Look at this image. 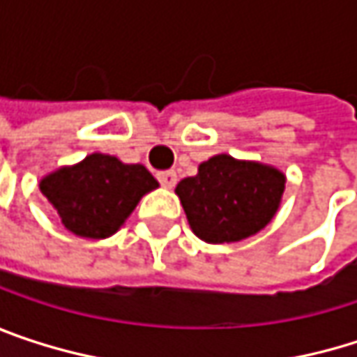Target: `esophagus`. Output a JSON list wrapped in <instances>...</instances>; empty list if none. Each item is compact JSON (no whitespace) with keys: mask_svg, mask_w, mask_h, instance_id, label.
Listing matches in <instances>:
<instances>
[{"mask_svg":"<svg viewBox=\"0 0 357 357\" xmlns=\"http://www.w3.org/2000/svg\"><path fill=\"white\" fill-rule=\"evenodd\" d=\"M157 178H159L163 188H174L178 181V174L176 172H161V174H157Z\"/></svg>","mask_w":357,"mask_h":357,"instance_id":"1","label":"esophagus"}]
</instances>
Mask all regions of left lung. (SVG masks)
I'll return each mask as SVG.
<instances>
[{"label": "left lung", "instance_id": "1", "mask_svg": "<svg viewBox=\"0 0 357 357\" xmlns=\"http://www.w3.org/2000/svg\"><path fill=\"white\" fill-rule=\"evenodd\" d=\"M285 176L264 163L215 155L181 179L176 194L192 231L208 244L240 242L258 234L275 217Z\"/></svg>", "mask_w": 357, "mask_h": 357}]
</instances>
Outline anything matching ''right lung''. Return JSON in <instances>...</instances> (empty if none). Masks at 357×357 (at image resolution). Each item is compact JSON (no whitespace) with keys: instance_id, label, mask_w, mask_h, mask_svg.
I'll return each instance as SVG.
<instances>
[{"instance_id":"1","label":"right lung","mask_w":357,"mask_h":357,"mask_svg":"<svg viewBox=\"0 0 357 357\" xmlns=\"http://www.w3.org/2000/svg\"><path fill=\"white\" fill-rule=\"evenodd\" d=\"M38 188L68 231L103 240L123 225L138 200L159 188V181L144 165H126L117 157L93 153L45 176Z\"/></svg>"}]
</instances>
